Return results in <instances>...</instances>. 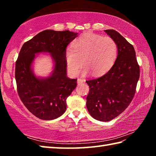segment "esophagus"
Returning <instances> with one entry per match:
<instances>
[{
	"mask_svg": "<svg viewBox=\"0 0 156 156\" xmlns=\"http://www.w3.org/2000/svg\"><path fill=\"white\" fill-rule=\"evenodd\" d=\"M77 83H78V84H83L84 83V80H83V79H82V78H78V80H77Z\"/></svg>",
	"mask_w": 156,
	"mask_h": 156,
	"instance_id": "esophagus-1",
	"label": "esophagus"
}]
</instances>
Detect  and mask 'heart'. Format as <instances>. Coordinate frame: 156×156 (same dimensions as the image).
<instances>
[{"mask_svg": "<svg viewBox=\"0 0 156 156\" xmlns=\"http://www.w3.org/2000/svg\"><path fill=\"white\" fill-rule=\"evenodd\" d=\"M72 47L66 50L65 61L68 70L74 76L80 72L83 63L85 72L102 74L112 67L118 54L117 44L113 38L91 32L78 37Z\"/></svg>", "mask_w": 156, "mask_h": 156, "instance_id": "heart-1", "label": "heart"}]
</instances>
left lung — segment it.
Returning <instances> with one entry per match:
<instances>
[{
	"label": "left lung",
	"instance_id": "obj_1",
	"mask_svg": "<svg viewBox=\"0 0 156 156\" xmlns=\"http://www.w3.org/2000/svg\"><path fill=\"white\" fill-rule=\"evenodd\" d=\"M105 31L117 44L118 56L107 73L86 81L89 87L87 108L94 119L108 122L122 113L133 100L140 66L131 44L115 30Z\"/></svg>",
	"mask_w": 156,
	"mask_h": 156
}]
</instances>
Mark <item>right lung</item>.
I'll return each mask as SVG.
<instances>
[{"instance_id":"obj_1","label":"right lung","mask_w":156,"mask_h":156,"mask_svg":"<svg viewBox=\"0 0 156 156\" xmlns=\"http://www.w3.org/2000/svg\"><path fill=\"white\" fill-rule=\"evenodd\" d=\"M78 33L47 30L24 43L16 62L15 78L19 97L26 108L41 120L61 116L67 109L66 100L77 85V79L67 76L65 52ZM49 52L55 62L52 74L36 77L31 68L35 54Z\"/></svg>"}]
</instances>
